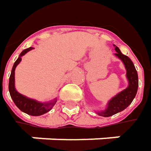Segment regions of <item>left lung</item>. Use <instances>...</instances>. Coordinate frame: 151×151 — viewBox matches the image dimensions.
Segmentation results:
<instances>
[{
    "mask_svg": "<svg viewBox=\"0 0 151 151\" xmlns=\"http://www.w3.org/2000/svg\"><path fill=\"white\" fill-rule=\"evenodd\" d=\"M115 50L116 51V55L124 64L126 70H127V77L128 80L129 85L125 90L122 91L120 93L115 96L108 104L107 108L105 110H103L101 112H98V114L101 116L108 117L111 116L118 112L122 111L125 109L133 100L135 98L138 87H139V79H138V73L136 71V69L132 64V60L122 54L120 49L115 46Z\"/></svg>",
    "mask_w": 151,
    "mask_h": 151,
    "instance_id": "1",
    "label": "left lung"
}]
</instances>
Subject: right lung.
<instances>
[{"label": "right lung", "instance_id": "add662e5", "mask_svg": "<svg viewBox=\"0 0 151 151\" xmlns=\"http://www.w3.org/2000/svg\"><path fill=\"white\" fill-rule=\"evenodd\" d=\"M34 47H29L27 49L24 50L20 55H19V58L16 60V62L14 63L12 69V73L9 78V85H8V88H9V93L11 95V98L14 102V104H16V106L19 108L20 110H22L23 112L26 113L28 115L30 116H41L43 115L47 112H48L50 109L52 108V106L56 104L57 99H55L53 101L48 102V103H40L34 100V99H28L25 96L19 93L14 87V74H15V68L17 67V65L20 63V61L22 60L21 57L24 55L26 52L32 50Z\"/></svg>", "mask_w": 151, "mask_h": 151}]
</instances>
